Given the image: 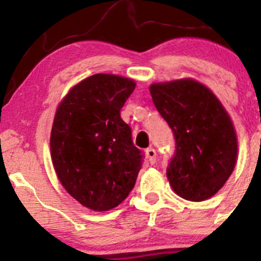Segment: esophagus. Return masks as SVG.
Instances as JSON below:
<instances>
[{"mask_svg": "<svg viewBox=\"0 0 261 261\" xmlns=\"http://www.w3.org/2000/svg\"><path fill=\"white\" fill-rule=\"evenodd\" d=\"M146 156L147 159H149L150 164H155V162H156V151H155V149H152V147H149V149H146Z\"/></svg>", "mask_w": 261, "mask_h": 261, "instance_id": "34e87169", "label": "esophagus"}]
</instances>
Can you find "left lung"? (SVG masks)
<instances>
[{
  "instance_id": "left-lung-1",
  "label": "left lung",
  "mask_w": 261,
  "mask_h": 261,
  "mask_svg": "<svg viewBox=\"0 0 261 261\" xmlns=\"http://www.w3.org/2000/svg\"><path fill=\"white\" fill-rule=\"evenodd\" d=\"M150 93L174 135L175 150L167 168L170 186L188 201L210 198L235 168L238 140L230 116L196 81L155 83Z\"/></svg>"
}]
</instances>
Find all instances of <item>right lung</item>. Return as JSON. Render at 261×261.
<instances>
[{"instance_id":"1","label":"right lung","mask_w":261,"mask_h":261,"mask_svg":"<svg viewBox=\"0 0 261 261\" xmlns=\"http://www.w3.org/2000/svg\"><path fill=\"white\" fill-rule=\"evenodd\" d=\"M134 89L127 78L91 75L70 89L55 114L54 169L68 193L93 211L117 207L143 168L144 154L120 112Z\"/></svg>"}]
</instances>
